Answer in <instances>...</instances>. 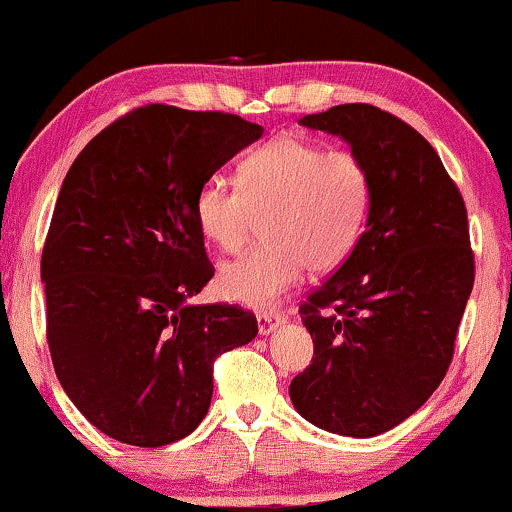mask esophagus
<instances>
[{"label":"esophagus","instance_id":"34e87169","mask_svg":"<svg viewBox=\"0 0 512 512\" xmlns=\"http://www.w3.org/2000/svg\"><path fill=\"white\" fill-rule=\"evenodd\" d=\"M284 313H275V310H268V313H258L256 315V322H258V334L261 336H268L275 331L280 324H284Z\"/></svg>","mask_w":512,"mask_h":512}]
</instances>
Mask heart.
Segmentation results:
<instances>
[{
	"label": "heart",
	"mask_w": 512,
	"mask_h": 512,
	"mask_svg": "<svg viewBox=\"0 0 512 512\" xmlns=\"http://www.w3.org/2000/svg\"><path fill=\"white\" fill-rule=\"evenodd\" d=\"M371 181L362 159L284 136L242 159L237 185L211 178L195 195L202 237L240 251L261 221V244L223 265L218 289L232 303L270 308L303 268L327 272L348 258L367 221Z\"/></svg>",
	"instance_id": "obj_1"
}]
</instances>
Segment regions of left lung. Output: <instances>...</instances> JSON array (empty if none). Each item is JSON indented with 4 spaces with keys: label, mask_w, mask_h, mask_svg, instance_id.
<instances>
[{
    "label": "left lung",
    "mask_w": 512,
    "mask_h": 512,
    "mask_svg": "<svg viewBox=\"0 0 512 512\" xmlns=\"http://www.w3.org/2000/svg\"><path fill=\"white\" fill-rule=\"evenodd\" d=\"M301 124L350 145L371 197L355 249L301 305L315 357L289 395L317 428L374 437L421 409L451 364L475 282L466 204L433 145L386 110L334 105Z\"/></svg>",
    "instance_id": "obj_1"
}]
</instances>
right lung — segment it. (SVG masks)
<instances>
[{"mask_svg":"<svg viewBox=\"0 0 512 512\" xmlns=\"http://www.w3.org/2000/svg\"><path fill=\"white\" fill-rule=\"evenodd\" d=\"M263 126L145 105L79 152L42 251L46 338L72 404L112 440L164 447L207 416L214 360L258 334L240 305H192L214 277L195 195Z\"/></svg>","mask_w":512,"mask_h":512,"instance_id":"add662e5","label":"right lung"}]
</instances>
